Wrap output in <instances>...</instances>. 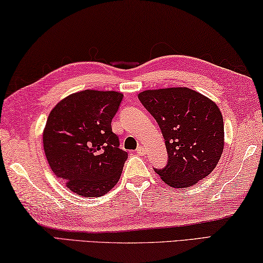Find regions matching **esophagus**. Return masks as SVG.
Here are the masks:
<instances>
[{
	"mask_svg": "<svg viewBox=\"0 0 263 263\" xmlns=\"http://www.w3.org/2000/svg\"><path fill=\"white\" fill-rule=\"evenodd\" d=\"M136 153H137V155H140V156H144L146 154V151H145V148L143 145H140L139 148H137Z\"/></svg>",
	"mask_w": 263,
	"mask_h": 263,
	"instance_id": "esophagus-1",
	"label": "esophagus"
}]
</instances>
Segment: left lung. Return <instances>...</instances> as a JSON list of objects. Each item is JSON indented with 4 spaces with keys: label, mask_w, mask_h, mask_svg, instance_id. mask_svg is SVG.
Here are the masks:
<instances>
[{
    "label": "left lung",
    "mask_w": 263,
    "mask_h": 263,
    "mask_svg": "<svg viewBox=\"0 0 263 263\" xmlns=\"http://www.w3.org/2000/svg\"><path fill=\"white\" fill-rule=\"evenodd\" d=\"M139 99L158 122L168 154L167 165L155 170L166 185L188 188L208 177L224 149L219 107L190 87L145 90Z\"/></svg>",
    "instance_id": "1"
}]
</instances>
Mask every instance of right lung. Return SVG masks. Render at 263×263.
Wrapping results in <instances>:
<instances>
[{"label": "right lung", "instance_id": "obj_1", "mask_svg": "<svg viewBox=\"0 0 263 263\" xmlns=\"http://www.w3.org/2000/svg\"><path fill=\"white\" fill-rule=\"evenodd\" d=\"M123 95L83 90L54 106L46 121L43 143L53 173L72 193L99 197L117 185L128 158L119 149L110 122Z\"/></svg>", "mask_w": 263, "mask_h": 263}]
</instances>
